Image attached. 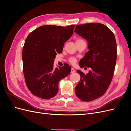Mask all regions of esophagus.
Here are the masks:
<instances>
[{"instance_id": "obj_1", "label": "esophagus", "mask_w": 131, "mask_h": 131, "mask_svg": "<svg viewBox=\"0 0 131 131\" xmlns=\"http://www.w3.org/2000/svg\"><path fill=\"white\" fill-rule=\"evenodd\" d=\"M75 72V69H74L73 68H72V69H71V72H70V73H74Z\"/></svg>"}]
</instances>
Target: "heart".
Listing matches in <instances>:
<instances>
[{
    "instance_id": "b5f03b06",
    "label": "heart",
    "mask_w": 131,
    "mask_h": 131,
    "mask_svg": "<svg viewBox=\"0 0 131 131\" xmlns=\"http://www.w3.org/2000/svg\"><path fill=\"white\" fill-rule=\"evenodd\" d=\"M83 41V40H81V39H78V40H77V41ZM76 61H77V59L74 57H71L69 58V62L71 63H72V64H74V63L76 62Z\"/></svg>"
}]
</instances>
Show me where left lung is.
I'll return each instance as SVG.
<instances>
[{
  "label": "left lung",
  "instance_id": "obj_1",
  "mask_svg": "<svg viewBox=\"0 0 131 131\" xmlns=\"http://www.w3.org/2000/svg\"><path fill=\"white\" fill-rule=\"evenodd\" d=\"M74 31L88 42L89 51L80 67L91 69L86 74L77 70L81 79L75 92L81 101H93L105 93L112 82L117 58L115 38L108 27L98 23L77 25Z\"/></svg>",
  "mask_w": 131,
  "mask_h": 131
}]
</instances>
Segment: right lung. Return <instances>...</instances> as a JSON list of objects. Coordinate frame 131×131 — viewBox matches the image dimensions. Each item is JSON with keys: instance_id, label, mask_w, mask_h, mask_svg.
I'll list each match as a JSON object with an SVG mask.
<instances>
[{"instance_id": "obj_1", "label": "right lung", "mask_w": 131, "mask_h": 131, "mask_svg": "<svg viewBox=\"0 0 131 131\" xmlns=\"http://www.w3.org/2000/svg\"><path fill=\"white\" fill-rule=\"evenodd\" d=\"M74 25L42 26L28 35L22 50L23 74L33 94L45 100L54 97L58 83L69 74L70 67L53 68L57 52L62 53L64 43L72 37Z\"/></svg>"}]
</instances>
